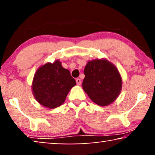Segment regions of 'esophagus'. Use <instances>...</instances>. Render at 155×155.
I'll list each match as a JSON object with an SVG mask.
<instances>
[{"label":"esophagus","instance_id":"esophagus-1","mask_svg":"<svg viewBox=\"0 0 155 155\" xmlns=\"http://www.w3.org/2000/svg\"><path fill=\"white\" fill-rule=\"evenodd\" d=\"M76 82H77L78 85H80V84H81V80L80 78H77L76 79Z\"/></svg>","mask_w":155,"mask_h":155}]
</instances>
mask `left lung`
I'll list each match as a JSON object with an SVG mask.
<instances>
[{"label": "left lung", "instance_id": "1", "mask_svg": "<svg viewBox=\"0 0 155 155\" xmlns=\"http://www.w3.org/2000/svg\"><path fill=\"white\" fill-rule=\"evenodd\" d=\"M84 74L82 87L94 103L107 106L117 98L121 90L122 80L112 63L105 59L89 61Z\"/></svg>", "mask_w": 155, "mask_h": 155}]
</instances>
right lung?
Masks as SVG:
<instances>
[{"instance_id":"1","label":"right lung","mask_w":155,"mask_h":155,"mask_svg":"<svg viewBox=\"0 0 155 155\" xmlns=\"http://www.w3.org/2000/svg\"><path fill=\"white\" fill-rule=\"evenodd\" d=\"M76 82L68 70L63 68L59 61L48 63L36 72L32 91L38 102L54 109L64 102L71 89Z\"/></svg>"}]
</instances>
